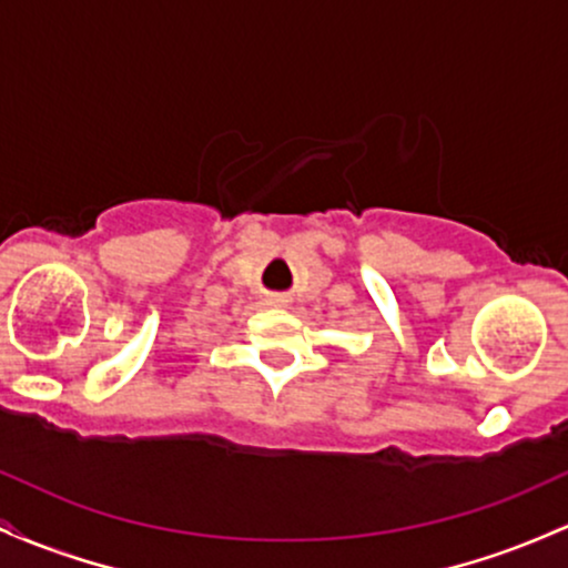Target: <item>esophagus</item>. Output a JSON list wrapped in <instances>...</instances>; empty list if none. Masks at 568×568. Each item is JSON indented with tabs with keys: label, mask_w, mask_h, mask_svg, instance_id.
<instances>
[{
	"label": "esophagus",
	"mask_w": 568,
	"mask_h": 568,
	"mask_svg": "<svg viewBox=\"0 0 568 568\" xmlns=\"http://www.w3.org/2000/svg\"><path fill=\"white\" fill-rule=\"evenodd\" d=\"M267 305H286V297L284 295H271V297H267Z\"/></svg>",
	"instance_id": "esophagus-1"
}]
</instances>
